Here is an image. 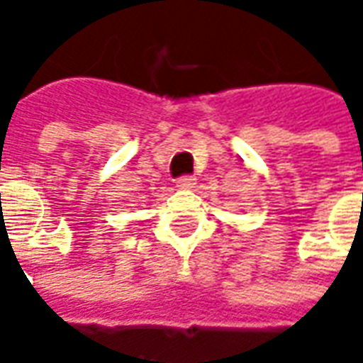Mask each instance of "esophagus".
<instances>
[{
    "label": "esophagus",
    "mask_w": 363,
    "mask_h": 363,
    "mask_svg": "<svg viewBox=\"0 0 363 363\" xmlns=\"http://www.w3.org/2000/svg\"><path fill=\"white\" fill-rule=\"evenodd\" d=\"M194 184H196V179L190 177V174H184V177H181V179L177 181V186H179V189H194Z\"/></svg>",
    "instance_id": "obj_1"
}]
</instances>
